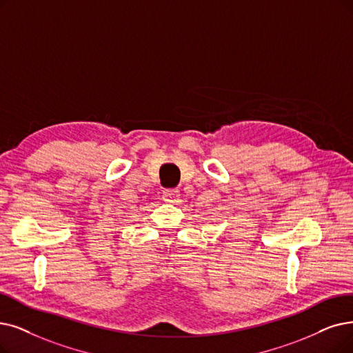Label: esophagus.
Wrapping results in <instances>:
<instances>
[{
	"label": "esophagus",
	"mask_w": 353,
	"mask_h": 353,
	"mask_svg": "<svg viewBox=\"0 0 353 353\" xmlns=\"http://www.w3.org/2000/svg\"><path fill=\"white\" fill-rule=\"evenodd\" d=\"M178 190H172V188H168V190H163L162 192V199L163 201L166 203H174L176 199H178Z\"/></svg>",
	"instance_id": "1"
}]
</instances>
